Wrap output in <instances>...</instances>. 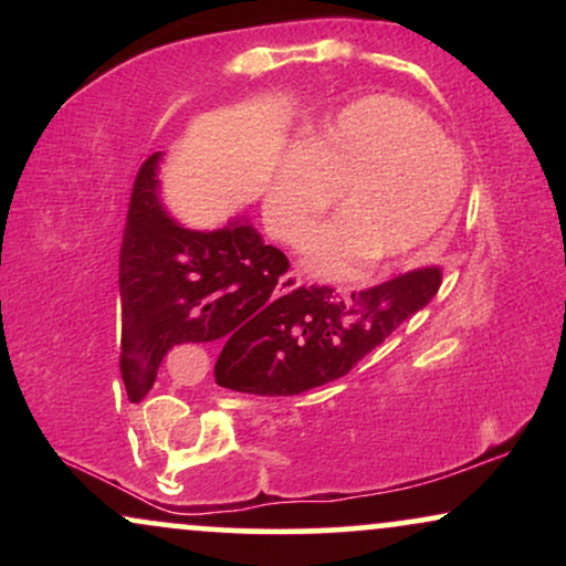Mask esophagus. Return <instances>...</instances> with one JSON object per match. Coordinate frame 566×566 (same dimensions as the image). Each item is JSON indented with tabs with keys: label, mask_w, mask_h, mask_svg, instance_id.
<instances>
[{
	"label": "esophagus",
	"mask_w": 566,
	"mask_h": 566,
	"mask_svg": "<svg viewBox=\"0 0 566 566\" xmlns=\"http://www.w3.org/2000/svg\"><path fill=\"white\" fill-rule=\"evenodd\" d=\"M303 284V279H301V274H284V276H279V287H276V292L279 295H287V292H292V290H297Z\"/></svg>",
	"instance_id": "esophagus-1"
}]
</instances>
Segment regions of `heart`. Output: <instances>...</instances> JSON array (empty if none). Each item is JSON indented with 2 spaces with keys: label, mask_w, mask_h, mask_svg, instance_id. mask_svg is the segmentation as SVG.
Returning <instances> with one entry per match:
<instances>
[{
  "label": "heart",
  "mask_w": 566,
  "mask_h": 566,
  "mask_svg": "<svg viewBox=\"0 0 566 566\" xmlns=\"http://www.w3.org/2000/svg\"><path fill=\"white\" fill-rule=\"evenodd\" d=\"M463 157L423 112L375 95L337 114L311 146L279 167L265 212L284 242L301 244L343 193V218L305 242L314 274L346 279L415 261L437 242L463 191Z\"/></svg>",
  "instance_id": "heart-1"
}]
</instances>
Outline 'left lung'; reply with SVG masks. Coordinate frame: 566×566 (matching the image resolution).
Segmentation results:
<instances>
[{"label": "left lung", "instance_id": "left-lung-1", "mask_svg": "<svg viewBox=\"0 0 566 566\" xmlns=\"http://www.w3.org/2000/svg\"><path fill=\"white\" fill-rule=\"evenodd\" d=\"M441 269H418L350 295L297 287L276 305L261 333L220 350L216 382L258 396H295L343 378L388 335L431 303Z\"/></svg>", "mask_w": 566, "mask_h": 566}]
</instances>
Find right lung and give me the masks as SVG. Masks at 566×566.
I'll return each mask as SVG.
<instances>
[{
	"mask_svg": "<svg viewBox=\"0 0 566 566\" xmlns=\"http://www.w3.org/2000/svg\"><path fill=\"white\" fill-rule=\"evenodd\" d=\"M159 161L151 154L135 178L119 255V367L129 401L151 391L170 348L229 346L269 327L284 297L271 295L290 269L284 252L242 220L216 231L175 223L159 197Z\"/></svg>",
	"mask_w": 566,
	"mask_h": 566,
	"instance_id": "1",
	"label": "right lung"
}]
</instances>
